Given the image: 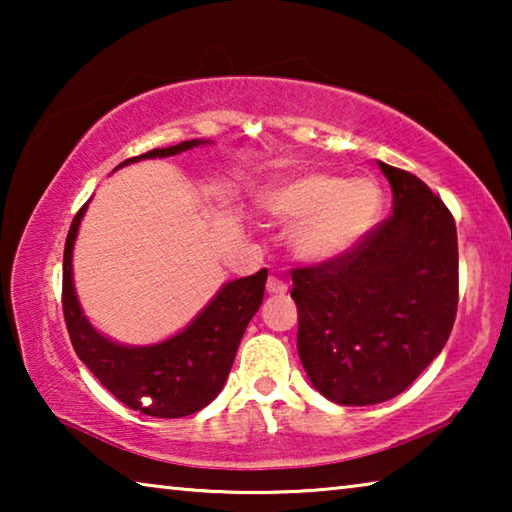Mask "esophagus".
Instances as JSON below:
<instances>
[{
    "label": "esophagus",
    "instance_id": "1",
    "mask_svg": "<svg viewBox=\"0 0 512 512\" xmlns=\"http://www.w3.org/2000/svg\"><path fill=\"white\" fill-rule=\"evenodd\" d=\"M287 282L284 280H280V277H275V275H271L266 280V291L271 293V296H284V293H287Z\"/></svg>",
    "mask_w": 512,
    "mask_h": 512
}]
</instances>
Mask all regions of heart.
<instances>
[{"label":"heart","mask_w":512,"mask_h":512,"mask_svg":"<svg viewBox=\"0 0 512 512\" xmlns=\"http://www.w3.org/2000/svg\"><path fill=\"white\" fill-rule=\"evenodd\" d=\"M381 203L384 196L377 180H348L327 171L302 173L273 187L264 198L268 214L296 223L291 248L311 264L350 253L377 223Z\"/></svg>","instance_id":"obj_1"}]
</instances>
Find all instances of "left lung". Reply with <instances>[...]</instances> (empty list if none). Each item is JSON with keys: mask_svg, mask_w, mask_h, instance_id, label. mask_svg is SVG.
<instances>
[{"mask_svg": "<svg viewBox=\"0 0 512 512\" xmlns=\"http://www.w3.org/2000/svg\"><path fill=\"white\" fill-rule=\"evenodd\" d=\"M393 212L350 253L293 268L298 354L320 395L391 400L438 357L458 307V239L447 205L413 173L379 162Z\"/></svg>", "mask_w": 512, "mask_h": 512, "instance_id": "8db88e82", "label": "left lung"}]
</instances>
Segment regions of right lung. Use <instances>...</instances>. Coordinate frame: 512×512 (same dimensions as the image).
I'll list each match as a JSON object with an SVG mask.
<instances>
[{
	"instance_id": "add662e5",
	"label": "right lung",
	"mask_w": 512,
	"mask_h": 512,
	"mask_svg": "<svg viewBox=\"0 0 512 512\" xmlns=\"http://www.w3.org/2000/svg\"><path fill=\"white\" fill-rule=\"evenodd\" d=\"M198 144L205 142L189 140L167 149L146 151L124 160L119 167L146 158H169ZM85 210L88 203L76 212L69 225L63 255V314L79 359L119 402L133 411L153 418H183L205 409L221 393L241 336L262 305L268 271L262 268L255 275L223 284L210 305L183 332L167 341L144 348L119 345L88 323L74 291L72 250Z\"/></svg>"
}]
</instances>
